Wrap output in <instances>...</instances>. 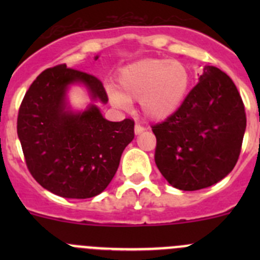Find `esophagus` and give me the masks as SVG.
Wrapping results in <instances>:
<instances>
[{"label": "esophagus", "instance_id": "1", "mask_svg": "<svg viewBox=\"0 0 260 260\" xmlns=\"http://www.w3.org/2000/svg\"><path fill=\"white\" fill-rule=\"evenodd\" d=\"M143 131H145V128H143L141 124H136L135 125V133H136V135H141Z\"/></svg>", "mask_w": 260, "mask_h": 260}]
</instances>
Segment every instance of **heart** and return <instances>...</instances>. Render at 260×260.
I'll return each instance as SVG.
<instances>
[{
	"instance_id": "obj_1",
	"label": "heart",
	"mask_w": 260,
	"mask_h": 260,
	"mask_svg": "<svg viewBox=\"0 0 260 260\" xmlns=\"http://www.w3.org/2000/svg\"><path fill=\"white\" fill-rule=\"evenodd\" d=\"M191 86V73L180 60L143 59L122 68L117 74V90H109L114 106L127 108L140 101L143 115L164 120L176 113Z\"/></svg>"
}]
</instances>
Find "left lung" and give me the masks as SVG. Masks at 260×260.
<instances>
[{
    "label": "left lung",
    "mask_w": 260,
    "mask_h": 260,
    "mask_svg": "<svg viewBox=\"0 0 260 260\" xmlns=\"http://www.w3.org/2000/svg\"><path fill=\"white\" fill-rule=\"evenodd\" d=\"M245 127V109L235 84L217 68L205 67L179 111L152 125L154 161L179 190L209 187L237 165Z\"/></svg>",
    "instance_id": "1"
}]
</instances>
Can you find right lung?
Listing matches in <instances>:
<instances>
[{
    "label": "right lung",
    "mask_w": 260,
    "mask_h": 260,
    "mask_svg": "<svg viewBox=\"0 0 260 260\" xmlns=\"http://www.w3.org/2000/svg\"><path fill=\"white\" fill-rule=\"evenodd\" d=\"M73 84H83L93 102H108L98 78L65 64L49 68L23 96L17 135L26 166L44 188L61 198L89 199L114 177L123 151L135 138V122H109L94 103L73 112L67 99Z\"/></svg>",
    "instance_id": "1"
}]
</instances>
